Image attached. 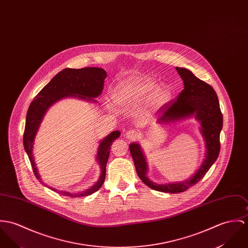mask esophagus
Returning a JSON list of instances; mask_svg holds the SVG:
<instances>
[{
    "label": "esophagus",
    "mask_w": 248,
    "mask_h": 248,
    "mask_svg": "<svg viewBox=\"0 0 248 248\" xmlns=\"http://www.w3.org/2000/svg\"><path fill=\"white\" fill-rule=\"evenodd\" d=\"M139 135V133L136 131V130H129L127 133H126V137L129 138V139H135L137 136Z\"/></svg>",
    "instance_id": "1"
}]
</instances>
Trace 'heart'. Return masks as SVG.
Listing matches in <instances>:
<instances>
[{
	"label": "heart",
	"mask_w": 248,
	"mask_h": 248,
	"mask_svg": "<svg viewBox=\"0 0 248 248\" xmlns=\"http://www.w3.org/2000/svg\"><path fill=\"white\" fill-rule=\"evenodd\" d=\"M156 84L154 80L147 79H136L129 80L122 83L116 90L115 96L120 101H135L145 97L150 93L155 90ZM170 97V92L163 87L155 92L153 95V102L156 105L165 103Z\"/></svg>",
	"instance_id": "1"
}]
</instances>
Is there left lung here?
Masks as SVG:
<instances>
[{
  "label": "left lung",
  "instance_id": "8db88e82",
  "mask_svg": "<svg viewBox=\"0 0 248 248\" xmlns=\"http://www.w3.org/2000/svg\"><path fill=\"white\" fill-rule=\"evenodd\" d=\"M176 70L184 81V90L175 99L170 100L161 106L159 109L161 115L158 122L166 124L194 114L201 123V132L205 141L206 153L202 166L189 180L160 185L147 177V162L140 146L135 143L129 146L139 178L152 189L169 193L186 191L203 179L219 156L221 148L220 133L223 128V114L217 93L212 86L199 79L186 68L176 67Z\"/></svg>",
  "mask_w": 248,
  "mask_h": 248
}]
</instances>
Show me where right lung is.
<instances>
[{"mask_svg":"<svg viewBox=\"0 0 248 248\" xmlns=\"http://www.w3.org/2000/svg\"><path fill=\"white\" fill-rule=\"evenodd\" d=\"M106 72L101 68H65L58 73L50 80V82L46 84L35 96L26 114V121L23 133V147L30 160L33 172L37 179H40V175L35 166L32 149L35 136L48 108L58 100L66 96H78L82 99L96 101L93 98L97 97L102 93L104 87V79L106 78ZM119 131H114L100 142L96 157L100 165L101 173L98 181L89 189L81 193L73 194L70 192L57 190L51 186L48 187L58 193L69 197H84L97 191L105 180L106 164L108 162L112 143L113 140L119 137ZM41 180L42 179H40Z\"/></svg>","mask_w":248,"mask_h":248,"instance_id":"1","label":"right lung"}]
</instances>
